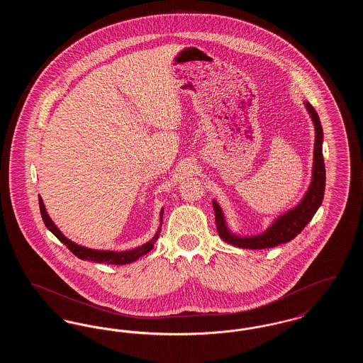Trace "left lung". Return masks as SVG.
Listing matches in <instances>:
<instances>
[{
  "label": "left lung",
  "mask_w": 363,
  "mask_h": 363,
  "mask_svg": "<svg viewBox=\"0 0 363 363\" xmlns=\"http://www.w3.org/2000/svg\"><path fill=\"white\" fill-rule=\"evenodd\" d=\"M305 106L311 114V121L314 123V129H315L313 175H311V186L306 191L305 197L296 207L279 216L262 234L253 235V237H238L233 234L225 225V215L219 207V204L213 201L212 204L215 211L218 234L227 243H231L237 247H243V249H267V247H275L280 243L291 241L305 228V225L311 222V218L321 206L324 199V190H325V164L323 157V126L314 107L309 102H305Z\"/></svg>",
  "instance_id": "left-lung-1"
}]
</instances>
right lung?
<instances>
[{
    "instance_id": "right-lung-1",
    "label": "right lung",
    "mask_w": 363,
    "mask_h": 363,
    "mask_svg": "<svg viewBox=\"0 0 363 363\" xmlns=\"http://www.w3.org/2000/svg\"><path fill=\"white\" fill-rule=\"evenodd\" d=\"M39 208H40V215H42V219H43L45 225L52 231V234L60 241L62 242L64 245H67V247L69 249L74 256H77L79 259H88V261H94V262H104V264H114V265H123V264L133 262V261L140 259L141 256L147 255L154 247V243H155L159 234H160V227H159L155 237L151 241L144 243L143 246H138L136 249H132V250H125V252L94 250V249H88V247H84V246H80V245H77V243L68 240L67 237H64V234L57 228V225L52 223L50 216L48 215L45 204L42 201V197H39ZM162 218H163V209L160 211V222H162Z\"/></svg>"
}]
</instances>
